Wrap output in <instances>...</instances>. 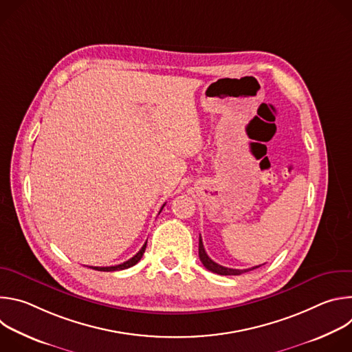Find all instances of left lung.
Segmentation results:
<instances>
[{
	"label": "left lung",
	"mask_w": 352,
	"mask_h": 352,
	"mask_svg": "<svg viewBox=\"0 0 352 352\" xmlns=\"http://www.w3.org/2000/svg\"><path fill=\"white\" fill-rule=\"evenodd\" d=\"M199 258H200V262L204 263V266H205L208 270H210V272H213V273H217V274H220V276H238V274L246 273V272H249V270H254V269H256V267H261V266H255V267H252V269L238 270V269L224 267V266H221V265L213 262V261L208 256V254H206V250H205V248H204V242H202V236H200V235H199Z\"/></svg>",
	"instance_id": "left-lung-1"
}]
</instances>
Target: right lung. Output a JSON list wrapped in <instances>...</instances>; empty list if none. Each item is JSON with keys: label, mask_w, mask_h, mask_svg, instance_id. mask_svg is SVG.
<instances>
[{"label": "right lung", "mask_w": 352, "mask_h": 352, "mask_svg": "<svg viewBox=\"0 0 352 352\" xmlns=\"http://www.w3.org/2000/svg\"><path fill=\"white\" fill-rule=\"evenodd\" d=\"M162 209H163V208H162ZM160 212H162V210H160ZM146 243H147V241L144 242V245L140 248V250H139V252H138L133 258H131L129 261H126V262H124V263H121V265L109 266V267H93V266H90V267L94 269V270H98V272H117V270H124V269L132 267L133 265H136V263L142 259V256H143V254H144V249H146Z\"/></svg>", "instance_id": "1"}]
</instances>
